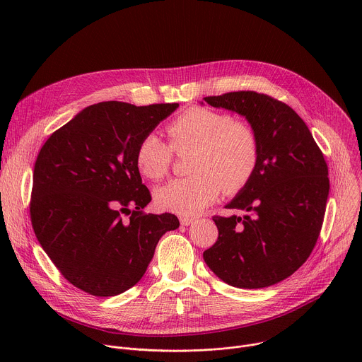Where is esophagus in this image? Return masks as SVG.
<instances>
[{
    "instance_id": "34e87169",
    "label": "esophagus",
    "mask_w": 362,
    "mask_h": 362,
    "mask_svg": "<svg viewBox=\"0 0 362 362\" xmlns=\"http://www.w3.org/2000/svg\"><path fill=\"white\" fill-rule=\"evenodd\" d=\"M179 221H180V225H183V226H189L194 222V219L189 218V216H179Z\"/></svg>"
}]
</instances>
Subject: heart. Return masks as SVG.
<instances>
[{"mask_svg":"<svg viewBox=\"0 0 362 362\" xmlns=\"http://www.w3.org/2000/svg\"><path fill=\"white\" fill-rule=\"evenodd\" d=\"M166 132L173 150L194 147V151L189 166L193 175L158 189L156 203L163 211L193 216L214 203L223 187L228 193L239 192L256 170L259 140L253 126L243 119L196 106L176 116ZM172 160V149L156 133L140 139L134 162L146 179L162 180Z\"/></svg>","mask_w":362,"mask_h":362,"instance_id":"heart-1","label":"heart"}]
</instances>
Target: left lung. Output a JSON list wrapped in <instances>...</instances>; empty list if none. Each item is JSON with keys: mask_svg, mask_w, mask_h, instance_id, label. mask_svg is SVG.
<instances>
[{"mask_svg": "<svg viewBox=\"0 0 362 362\" xmlns=\"http://www.w3.org/2000/svg\"><path fill=\"white\" fill-rule=\"evenodd\" d=\"M203 100L245 116L259 140L252 179L226 204L246 215L214 216L219 236L203 259L228 285H275L305 264L318 240L329 193L324 154L303 120L268 94L230 91Z\"/></svg>", "mask_w": 362, "mask_h": 362, "instance_id": "1", "label": "left lung"}]
</instances>
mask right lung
<instances>
[{
  "label": "right lung",
  "mask_w": 362,
  "mask_h": 362,
  "mask_svg": "<svg viewBox=\"0 0 362 362\" xmlns=\"http://www.w3.org/2000/svg\"><path fill=\"white\" fill-rule=\"evenodd\" d=\"M179 107L103 101L86 107L41 147L30 216L44 252L76 288L115 296L144 275L159 239L179 228L172 214H144L151 200L134 153Z\"/></svg>",
  "instance_id": "right-lung-1"
}]
</instances>
